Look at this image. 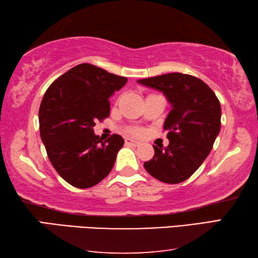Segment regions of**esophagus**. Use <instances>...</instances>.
<instances>
[{
	"label": "esophagus",
	"mask_w": 258,
	"mask_h": 258,
	"mask_svg": "<svg viewBox=\"0 0 258 258\" xmlns=\"http://www.w3.org/2000/svg\"><path fill=\"white\" fill-rule=\"evenodd\" d=\"M125 145L132 146V147H138V146L140 145V142L137 141V140H132V139L126 138V139H125Z\"/></svg>",
	"instance_id": "obj_1"
}]
</instances>
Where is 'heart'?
<instances>
[{"instance_id": "obj_1", "label": "heart", "mask_w": 258, "mask_h": 258, "mask_svg": "<svg viewBox=\"0 0 258 258\" xmlns=\"http://www.w3.org/2000/svg\"><path fill=\"white\" fill-rule=\"evenodd\" d=\"M128 132L131 133V134H134V135H141L143 132L141 130H139V128H133V130H130Z\"/></svg>"}]
</instances>
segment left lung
<instances>
[{
    "mask_svg": "<svg viewBox=\"0 0 258 258\" xmlns=\"http://www.w3.org/2000/svg\"><path fill=\"white\" fill-rule=\"evenodd\" d=\"M164 92L172 104L164 130L169 145L154 146L155 155L146 171L157 180L176 184L189 178L211 152L221 130V103L206 83L181 73L138 81Z\"/></svg>",
    "mask_w": 258,
    "mask_h": 258,
    "instance_id": "obj_1",
    "label": "left lung"
}]
</instances>
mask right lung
<instances>
[{
    "label": "right lung",
    "instance_id": "add662e5",
    "mask_svg": "<svg viewBox=\"0 0 258 258\" xmlns=\"http://www.w3.org/2000/svg\"><path fill=\"white\" fill-rule=\"evenodd\" d=\"M126 82V77L81 63L46 90L38 111L41 139L52 166L73 186H93L112 169L124 139L112 134L102 141L93 126L109 116V98Z\"/></svg>",
    "mask_w": 258,
    "mask_h": 258
}]
</instances>
